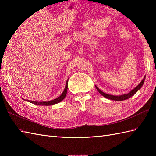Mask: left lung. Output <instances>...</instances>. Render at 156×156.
<instances>
[{
	"instance_id": "obj_1",
	"label": "left lung",
	"mask_w": 156,
	"mask_h": 156,
	"mask_svg": "<svg viewBox=\"0 0 156 156\" xmlns=\"http://www.w3.org/2000/svg\"><path fill=\"white\" fill-rule=\"evenodd\" d=\"M144 80H145V78L143 79V80H142L140 82V84H138L137 87H135L134 89H133V90H132L130 92H129V93L120 95V96H114V95L106 94V93H105V92H102L97 87H96V88L97 89V90L99 92V93H101L102 96H103L104 97L108 98V99H111V100H114V101H124V100H126V99L131 97L132 96L134 95L135 93H136V92L141 88L142 86H143V84L144 83Z\"/></svg>"
}]
</instances>
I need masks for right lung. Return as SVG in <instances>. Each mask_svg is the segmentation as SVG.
<instances>
[{
	"label": "right lung",
	"instance_id": "add662e5",
	"mask_svg": "<svg viewBox=\"0 0 156 156\" xmlns=\"http://www.w3.org/2000/svg\"><path fill=\"white\" fill-rule=\"evenodd\" d=\"M68 80H67V82H66V87H65L64 92H63L62 94L57 98L54 99V100L50 101H48V102H37V101H28L31 102V103L34 104V105H41V106H42V105L49 106V105L57 104V103H58V102H61L63 99L66 97V94H67V90H68Z\"/></svg>",
	"mask_w": 156,
	"mask_h": 156
}]
</instances>
